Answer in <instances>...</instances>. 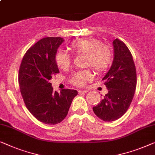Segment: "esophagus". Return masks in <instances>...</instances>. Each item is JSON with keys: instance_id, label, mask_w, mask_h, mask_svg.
I'll return each instance as SVG.
<instances>
[{"instance_id": "esophagus-1", "label": "esophagus", "mask_w": 155, "mask_h": 155, "mask_svg": "<svg viewBox=\"0 0 155 155\" xmlns=\"http://www.w3.org/2000/svg\"><path fill=\"white\" fill-rule=\"evenodd\" d=\"M88 92V91L87 90H78V93H79V94H81V93H86Z\"/></svg>"}]
</instances>
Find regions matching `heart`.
I'll return each mask as SVG.
<instances>
[{
  "label": "heart",
  "mask_w": 155,
  "mask_h": 155,
  "mask_svg": "<svg viewBox=\"0 0 155 155\" xmlns=\"http://www.w3.org/2000/svg\"><path fill=\"white\" fill-rule=\"evenodd\" d=\"M70 50L76 55H85V65L91 67L97 73L107 70L112 62V53L108 45L102 44L99 39L82 38L74 41L70 45ZM55 63L61 69H67L71 64V57L68 53L59 51L55 56ZM93 77L88 69L73 73L69 78L71 84L77 87L84 86Z\"/></svg>",
  "instance_id": "obj_1"
}]
</instances>
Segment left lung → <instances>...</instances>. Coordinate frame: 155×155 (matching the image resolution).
I'll use <instances>...</instances> for the list:
<instances>
[{"label": "left lung", "mask_w": 155, "mask_h": 155, "mask_svg": "<svg viewBox=\"0 0 155 155\" xmlns=\"http://www.w3.org/2000/svg\"><path fill=\"white\" fill-rule=\"evenodd\" d=\"M114 58L110 70L102 80L107 94L93 107L95 115L104 121H113L126 112L134 98L137 84L136 69L131 53L123 41H113Z\"/></svg>", "instance_id": "1"}]
</instances>
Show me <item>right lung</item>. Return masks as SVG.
<instances>
[{
	"label": "right lung",
	"instance_id": "1",
	"mask_svg": "<svg viewBox=\"0 0 155 155\" xmlns=\"http://www.w3.org/2000/svg\"><path fill=\"white\" fill-rule=\"evenodd\" d=\"M63 41L60 37L39 40L26 52L19 69V85L26 107L36 119L50 125L66 117L78 93L68 88L54 92L50 83L52 77L60 72L55 56Z\"/></svg>",
	"mask_w": 155,
	"mask_h": 155
}]
</instances>
